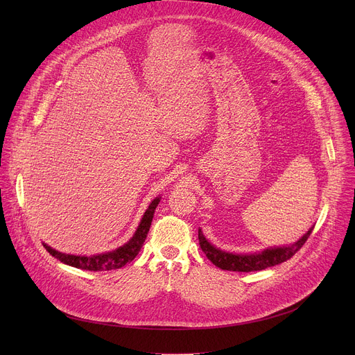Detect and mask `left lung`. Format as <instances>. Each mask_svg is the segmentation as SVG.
Listing matches in <instances>:
<instances>
[{
    "label": "left lung",
    "mask_w": 355,
    "mask_h": 355,
    "mask_svg": "<svg viewBox=\"0 0 355 355\" xmlns=\"http://www.w3.org/2000/svg\"><path fill=\"white\" fill-rule=\"evenodd\" d=\"M312 230L313 227H311L306 232V234H303L293 244L267 248L261 252H254V254H233V252H227L220 248H216L207 240V237L204 236L200 229L198 230V239H199V245L202 251L205 252L207 257L216 267L227 271L250 272V271H261L289 260L292 256H295V252L299 251L300 247L306 243Z\"/></svg>",
    "instance_id": "1"
}]
</instances>
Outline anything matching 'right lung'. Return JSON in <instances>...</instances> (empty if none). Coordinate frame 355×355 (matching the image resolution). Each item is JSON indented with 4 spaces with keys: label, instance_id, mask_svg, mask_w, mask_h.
<instances>
[{
    "label": "right lung",
    "instance_id": "add662e5",
    "mask_svg": "<svg viewBox=\"0 0 355 355\" xmlns=\"http://www.w3.org/2000/svg\"><path fill=\"white\" fill-rule=\"evenodd\" d=\"M160 202V196H157L156 199L151 200V204L148 205V208L146 209L133 237L123 245H121L119 248L114 250V251H108L104 252V254H96V256H73V254H64V252L56 251L55 248H52L50 245L43 243V247L50 252V256H53L55 259H58L59 261L80 268V270H88V271H110V270H116L121 268L123 266H126L128 263H130L137 254L139 251L147 237L151 220H153L155 216V211Z\"/></svg>",
    "mask_w": 355,
    "mask_h": 355
}]
</instances>
